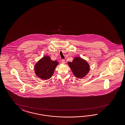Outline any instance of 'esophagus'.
Listing matches in <instances>:
<instances>
[{"label":"esophagus","instance_id":"esophagus-1","mask_svg":"<svg viewBox=\"0 0 125 125\" xmlns=\"http://www.w3.org/2000/svg\"><path fill=\"white\" fill-rule=\"evenodd\" d=\"M61 63H62V64H64V63H65V60H64V59L62 60H61Z\"/></svg>","mask_w":125,"mask_h":125}]
</instances>
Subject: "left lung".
Here are the masks:
<instances>
[{
  "label": "left lung",
  "mask_w": 125,
  "mask_h": 125,
  "mask_svg": "<svg viewBox=\"0 0 125 125\" xmlns=\"http://www.w3.org/2000/svg\"><path fill=\"white\" fill-rule=\"evenodd\" d=\"M73 75L78 78H82L89 72L90 65L87 61L82 58L75 57L72 62L67 63Z\"/></svg>",
  "instance_id": "obj_1"
}]
</instances>
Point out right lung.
Returning a JSON list of instances; mask_svg holds the SVG:
<instances>
[{
  "instance_id": "obj_1",
  "label": "right lung",
  "mask_w": 125,
  "mask_h": 125,
  "mask_svg": "<svg viewBox=\"0 0 125 125\" xmlns=\"http://www.w3.org/2000/svg\"><path fill=\"white\" fill-rule=\"evenodd\" d=\"M58 64L57 61H52L49 56H45L35 64L34 72L36 76L42 79H49Z\"/></svg>"
}]
</instances>
